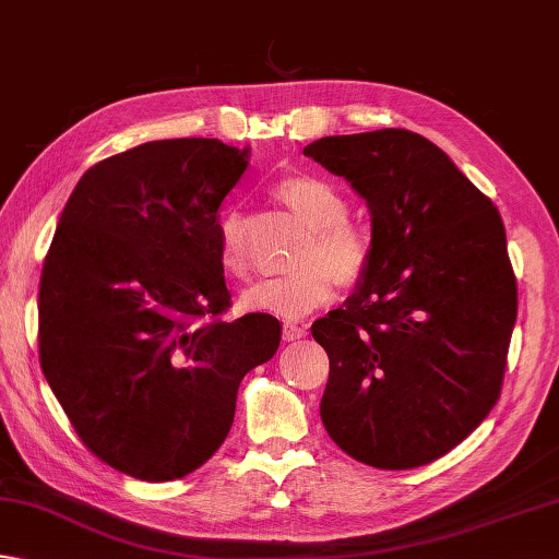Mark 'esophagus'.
I'll return each mask as SVG.
<instances>
[{
    "label": "esophagus",
    "instance_id": "1",
    "mask_svg": "<svg viewBox=\"0 0 559 559\" xmlns=\"http://www.w3.org/2000/svg\"><path fill=\"white\" fill-rule=\"evenodd\" d=\"M309 329L304 323H284V341H301Z\"/></svg>",
    "mask_w": 559,
    "mask_h": 559
}]
</instances>
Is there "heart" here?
<instances>
[{"mask_svg":"<svg viewBox=\"0 0 559 559\" xmlns=\"http://www.w3.org/2000/svg\"><path fill=\"white\" fill-rule=\"evenodd\" d=\"M272 192L309 228V238L297 255V270L252 284L240 304L248 311L297 319L329 301L338 282L345 287L360 284L372 265L374 248L370 234L347 221V199L335 185L313 175H289ZM218 262L228 277H248L246 226L236 212L221 216Z\"/></svg>","mask_w":559,"mask_h":559,"instance_id":"b5f03b06","label":"heart"}]
</instances>
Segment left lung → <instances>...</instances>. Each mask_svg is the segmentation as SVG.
<instances>
[{
  "label": "left lung",
  "instance_id": "1",
  "mask_svg": "<svg viewBox=\"0 0 559 559\" xmlns=\"http://www.w3.org/2000/svg\"><path fill=\"white\" fill-rule=\"evenodd\" d=\"M372 214V265L313 341L331 372L321 420L379 469L428 465L501 394L519 289L503 221L436 143L406 129L325 135L304 148Z\"/></svg>",
  "mask_w": 559,
  "mask_h": 559
}]
</instances>
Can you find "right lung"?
Instances as JSON below:
<instances>
[{
    "label": "right lung",
    "instance_id": "1",
    "mask_svg": "<svg viewBox=\"0 0 559 559\" xmlns=\"http://www.w3.org/2000/svg\"><path fill=\"white\" fill-rule=\"evenodd\" d=\"M248 148L151 141L92 165L40 272V367L72 428L109 467L180 479L214 455L252 367L280 347L270 313L230 307L218 206Z\"/></svg>",
    "mask_w": 559,
    "mask_h": 559
}]
</instances>
